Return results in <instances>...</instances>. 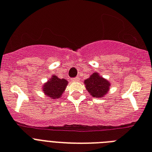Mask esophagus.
<instances>
[{
  "label": "esophagus",
  "mask_w": 152,
  "mask_h": 152,
  "mask_svg": "<svg viewBox=\"0 0 152 152\" xmlns=\"http://www.w3.org/2000/svg\"><path fill=\"white\" fill-rule=\"evenodd\" d=\"M80 80V78L78 77H76L75 78H72V82H78Z\"/></svg>",
  "instance_id": "obj_1"
}]
</instances>
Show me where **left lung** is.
Returning a JSON list of instances; mask_svg holds the SVG:
<instances>
[{
  "label": "left lung",
  "mask_w": 152,
  "mask_h": 152,
  "mask_svg": "<svg viewBox=\"0 0 152 152\" xmlns=\"http://www.w3.org/2000/svg\"><path fill=\"white\" fill-rule=\"evenodd\" d=\"M84 84L90 95L97 98L104 97L108 93L110 86V82L97 72L92 74L89 78L85 80Z\"/></svg>",
  "instance_id": "1"
}]
</instances>
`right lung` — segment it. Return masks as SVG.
I'll return each instance as SVG.
<instances>
[{
  "instance_id": "right-lung-1",
  "label": "right lung",
  "mask_w": 152,
  "mask_h": 152,
  "mask_svg": "<svg viewBox=\"0 0 152 152\" xmlns=\"http://www.w3.org/2000/svg\"><path fill=\"white\" fill-rule=\"evenodd\" d=\"M68 82L64 78H58L56 75L51 76L49 81L43 86V91L48 97L51 99L59 98L65 91Z\"/></svg>"
}]
</instances>
